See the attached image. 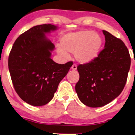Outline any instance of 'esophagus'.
<instances>
[{
    "label": "esophagus",
    "mask_w": 135,
    "mask_h": 135,
    "mask_svg": "<svg viewBox=\"0 0 135 135\" xmlns=\"http://www.w3.org/2000/svg\"><path fill=\"white\" fill-rule=\"evenodd\" d=\"M71 69L73 70H76L77 69V65L76 64H73L72 66H71Z\"/></svg>",
    "instance_id": "esophagus-1"
}]
</instances>
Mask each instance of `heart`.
I'll return each mask as SVG.
<instances>
[{
    "mask_svg": "<svg viewBox=\"0 0 135 135\" xmlns=\"http://www.w3.org/2000/svg\"><path fill=\"white\" fill-rule=\"evenodd\" d=\"M60 43L62 47H57L59 54L66 57V52L75 54L78 62L88 63L98 57L103 41L98 33L91 30H84L64 36L60 39Z\"/></svg>",
    "mask_w": 135,
    "mask_h": 135,
    "instance_id": "b5f03b06",
    "label": "heart"
}]
</instances>
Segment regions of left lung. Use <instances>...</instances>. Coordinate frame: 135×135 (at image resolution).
Here are the masks:
<instances>
[{"mask_svg":"<svg viewBox=\"0 0 135 135\" xmlns=\"http://www.w3.org/2000/svg\"><path fill=\"white\" fill-rule=\"evenodd\" d=\"M105 47L97 58L77 66L80 79L75 86L78 98L84 105L99 107L120 95L127 83L131 58L121 39L106 31Z\"/></svg>","mask_w":135,"mask_h":135,"instance_id":"left-lung-1","label":"left lung"}]
</instances>
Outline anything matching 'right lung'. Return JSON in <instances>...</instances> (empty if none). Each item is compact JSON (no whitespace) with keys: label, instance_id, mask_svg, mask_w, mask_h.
<instances>
[{"label":"right lung","instance_id":"add662e5","mask_svg":"<svg viewBox=\"0 0 135 135\" xmlns=\"http://www.w3.org/2000/svg\"><path fill=\"white\" fill-rule=\"evenodd\" d=\"M51 24L37 25L16 39L8 56V69L14 89L21 99L34 106L52 100L59 83L72 62L59 64L51 59L55 46L45 33L56 30Z\"/></svg>","mask_w":135,"mask_h":135}]
</instances>
